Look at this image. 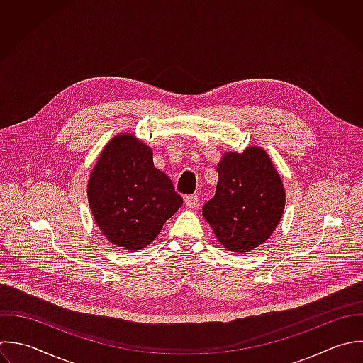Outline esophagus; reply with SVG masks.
Instances as JSON below:
<instances>
[{
	"mask_svg": "<svg viewBox=\"0 0 363 363\" xmlns=\"http://www.w3.org/2000/svg\"><path fill=\"white\" fill-rule=\"evenodd\" d=\"M198 203H199V198H198L196 195H188V196H185V205H186L188 208L194 209V208L198 206Z\"/></svg>",
	"mask_w": 363,
	"mask_h": 363,
	"instance_id": "1",
	"label": "esophagus"
}]
</instances>
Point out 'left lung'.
Wrapping results in <instances>:
<instances>
[{
    "label": "left lung",
    "mask_w": 363,
    "mask_h": 363,
    "mask_svg": "<svg viewBox=\"0 0 363 363\" xmlns=\"http://www.w3.org/2000/svg\"><path fill=\"white\" fill-rule=\"evenodd\" d=\"M218 186L202 215L230 252L246 253L263 245L279 225L286 192L264 150L228 152L218 165Z\"/></svg>",
    "instance_id": "8db88e82"
}]
</instances>
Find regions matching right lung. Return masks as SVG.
Here are the masks:
<instances>
[{
	"mask_svg": "<svg viewBox=\"0 0 363 363\" xmlns=\"http://www.w3.org/2000/svg\"><path fill=\"white\" fill-rule=\"evenodd\" d=\"M87 198L103 235L127 250L150 245L182 205L171 179L154 167L152 151L131 134L104 147L90 174Z\"/></svg>",
	"mask_w": 363,
	"mask_h": 363,
	"instance_id": "add662e5",
	"label": "right lung"
}]
</instances>
